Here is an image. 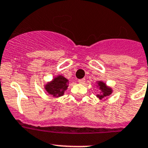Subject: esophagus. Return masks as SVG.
<instances>
[{
	"label": "esophagus",
	"mask_w": 148,
	"mask_h": 148,
	"mask_svg": "<svg viewBox=\"0 0 148 148\" xmlns=\"http://www.w3.org/2000/svg\"><path fill=\"white\" fill-rule=\"evenodd\" d=\"M78 82H79V84H84L85 83V82H86V79H80L78 80Z\"/></svg>",
	"instance_id": "1"
}]
</instances>
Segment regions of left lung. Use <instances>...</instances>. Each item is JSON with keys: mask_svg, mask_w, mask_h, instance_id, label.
I'll list each match as a JSON object with an SVG mask.
<instances>
[{"mask_svg": "<svg viewBox=\"0 0 148 148\" xmlns=\"http://www.w3.org/2000/svg\"><path fill=\"white\" fill-rule=\"evenodd\" d=\"M97 85H98V87L99 88V89L101 90V94H97V97L98 98H99V99H102L105 97H108V96L111 94V93H112V89L108 87L105 82H102V81H99V82H97Z\"/></svg>", "mask_w": 148, "mask_h": 148, "instance_id": "left-lung-1", "label": "left lung"}]
</instances>
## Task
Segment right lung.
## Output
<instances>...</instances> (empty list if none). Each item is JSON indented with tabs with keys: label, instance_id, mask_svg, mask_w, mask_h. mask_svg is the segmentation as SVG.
<instances>
[{
	"label": "right lung",
	"instance_id": "right-lung-1",
	"mask_svg": "<svg viewBox=\"0 0 148 148\" xmlns=\"http://www.w3.org/2000/svg\"><path fill=\"white\" fill-rule=\"evenodd\" d=\"M69 80L62 76L59 75L54 77L51 82L45 86V89L54 97H59L64 94V91L67 89Z\"/></svg>",
	"mask_w": 148,
	"mask_h": 148
}]
</instances>
